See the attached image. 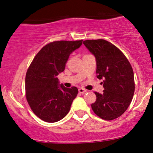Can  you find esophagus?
<instances>
[{
	"label": "esophagus",
	"mask_w": 153,
	"mask_h": 153,
	"mask_svg": "<svg viewBox=\"0 0 153 153\" xmlns=\"http://www.w3.org/2000/svg\"><path fill=\"white\" fill-rule=\"evenodd\" d=\"M78 91H79V93H82V94H83L84 93L87 92V90L84 89V88H79V89H78Z\"/></svg>",
	"instance_id": "1"
}]
</instances>
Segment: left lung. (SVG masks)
<instances>
[{
	"mask_svg": "<svg viewBox=\"0 0 153 153\" xmlns=\"http://www.w3.org/2000/svg\"><path fill=\"white\" fill-rule=\"evenodd\" d=\"M96 60L97 78L103 80L104 91L95 92L92 109L100 118L111 120L122 115L131 102L135 91L134 73L125 55L107 40L83 41Z\"/></svg>",
	"mask_w": 153,
	"mask_h": 153,
	"instance_id": "1",
	"label": "left lung"
}]
</instances>
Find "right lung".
<instances>
[{"label":"right lung","instance_id":"1","mask_svg":"<svg viewBox=\"0 0 153 153\" xmlns=\"http://www.w3.org/2000/svg\"><path fill=\"white\" fill-rule=\"evenodd\" d=\"M82 43V40L48 43L31 62L25 76L26 99L33 112L42 120L56 123L68 113L78 90L65 88L57 76L64 71L70 55Z\"/></svg>","mask_w":153,"mask_h":153}]
</instances>
